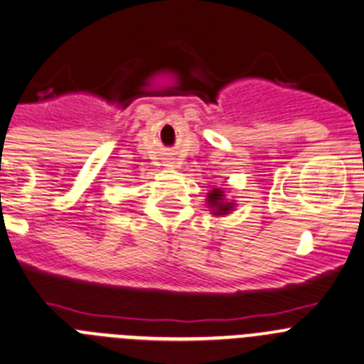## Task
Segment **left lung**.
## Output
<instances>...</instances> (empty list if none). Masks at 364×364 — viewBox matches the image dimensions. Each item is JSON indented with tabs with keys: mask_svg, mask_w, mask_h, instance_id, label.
I'll return each instance as SVG.
<instances>
[{
	"mask_svg": "<svg viewBox=\"0 0 364 364\" xmlns=\"http://www.w3.org/2000/svg\"><path fill=\"white\" fill-rule=\"evenodd\" d=\"M208 203L212 208H215L213 213H217V215H226V213L232 210V205H230V203L223 201V192H220L219 188L212 190V192L208 193Z\"/></svg>",
	"mask_w": 364,
	"mask_h": 364,
	"instance_id": "8db88e82",
	"label": "left lung"
}]
</instances>
